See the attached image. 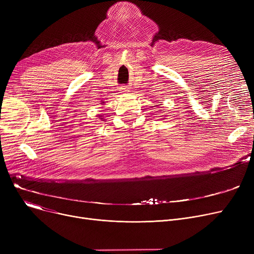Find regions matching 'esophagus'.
<instances>
[{"label": "esophagus", "instance_id": "34e87169", "mask_svg": "<svg viewBox=\"0 0 254 254\" xmlns=\"http://www.w3.org/2000/svg\"><path fill=\"white\" fill-rule=\"evenodd\" d=\"M120 90H122L123 92H127V91H128V87L127 85H123L122 87H120Z\"/></svg>", "mask_w": 254, "mask_h": 254}]
</instances>
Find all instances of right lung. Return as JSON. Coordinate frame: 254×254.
Here are the masks:
<instances>
[{"label": "right lung", "mask_w": 254, "mask_h": 254, "mask_svg": "<svg viewBox=\"0 0 254 254\" xmlns=\"http://www.w3.org/2000/svg\"><path fill=\"white\" fill-rule=\"evenodd\" d=\"M103 103H104V102H103ZM99 117H101V119H103V118H102V116H101V115H99Z\"/></svg>", "instance_id": "add662e5"}]
</instances>
